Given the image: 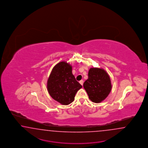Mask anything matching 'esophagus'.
Wrapping results in <instances>:
<instances>
[{"label": "esophagus", "instance_id": "esophagus-1", "mask_svg": "<svg viewBox=\"0 0 148 148\" xmlns=\"http://www.w3.org/2000/svg\"><path fill=\"white\" fill-rule=\"evenodd\" d=\"M79 82H80V84L82 86L83 84H84V81L82 80H80V81H79Z\"/></svg>", "mask_w": 148, "mask_h": 148}]
</instances>
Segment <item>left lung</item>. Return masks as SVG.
<instances>
[{
    "label": "left lung",
    "instance_id": "left-lung-1",
    "mask_svg": "<svg viewBox=\"0 0 148 148\" xmlns=\"http://www.w3.org/2000/svg\"><path fill=\"white\" fill-rule=\"evenodd\" d=\"M84 87L89 99L95 103H100L106 99L112 90L111 81L108 73L102 68H91Z\"/></svg>",
    "mask_w": 148,
    "mask_h": 148
}]
</instances>
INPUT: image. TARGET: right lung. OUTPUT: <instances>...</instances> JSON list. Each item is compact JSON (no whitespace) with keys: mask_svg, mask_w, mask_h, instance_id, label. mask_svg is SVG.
<instances>
[{"mask_svg":"<svg viewBox=\"0 0 148 148\" xmlns=\"http://www.w3.org/2000/svg\"><path fill=\"white\" fill-rule=\"evenodd\" d=\"M82 87L72 74V66L65 61L53 67L47 84L50 96L63 105L73 102L76 92Z\"/></svg>","mask_w":148,"mask_h":148,"instance_id":"1","label":"right lung"}]
</instances>
